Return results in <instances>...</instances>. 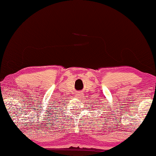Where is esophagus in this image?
<instances>
[{"instance_id":"1","label":"esophagus","mask_w":156,"mask_h":156,"mask_svg":"<svg viewBox=\"0 0 156 156\" xmlns=\"http://www.w3.org/2000/svg\"><path fill=\"white\" fill-rule=\"evenodd\" d=\"M76 97L78 98H81V94H76Z\"/></svg>"}]
</instances>
